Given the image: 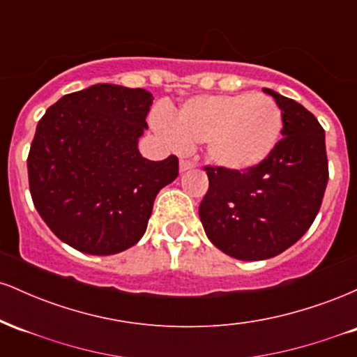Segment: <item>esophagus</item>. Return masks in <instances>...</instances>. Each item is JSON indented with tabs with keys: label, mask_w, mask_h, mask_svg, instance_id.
I'll return each instance as SVG.
<instances>
[{
	"label": "esophagus",
	"mask_w": 357,
	"mask_h": 357,
	"mask_svg": "<svg viewBox=\"0 0 357 357\" xmlns=\"http://www.w3.org/2000/svg\"><path fill=\"white\" fill-rule=\"evenodd\" d=\"M191 167H192V165L190 161H184V159L179 161V171H181V173H184V171H188V169H191Z\"/></svg>",
	"instance_id": "34e87169"
}]
</instances>
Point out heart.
<instances>
[{
	"label": "heart",
	"instance_id": "b5f03b06",
	"mask_svg": "<svg viewBox=\"0 0 357 357\" xmlns=\"http://www.w3.org/2000/svg\"><path fill=\"white\" fill-rule=\"evenodd\" d=\"M151 124L171 147L204 144L213 166L245 173L273 153L282 134V114L264 93L199 96L183 102L173 119L155 110Z\"/></svg>",
	"mask_w": 357,
	"mask_h": 357
}]
</instances>
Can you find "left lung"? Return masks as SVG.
Here are the masks:
<instances>
[{
    "instance_id": "1",
    "label": "left lung",
    "mask_w": 357,
    "mask_h": 357,
    "mask_svg": "<svg viewBox=\"0 0 357 357\" xmlns=\"http://www.w3.org/2000/svg\"><path fill=\"white\" fill-rule=\"evenodd\" d=\"M282 110V141L245 173L206 167L199 220L210 241L236 260H267L309 230L326 191V134L304 105L264 89Z\"/></svg>"
}]
</instances>
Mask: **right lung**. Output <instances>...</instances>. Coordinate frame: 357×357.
Wrapping results in <instances>:
<instances>
[{
	"mask_svg": "<svg viewBox=\"0 0 357 357\" xmlns=\"http://www.w3.org/2000/svg\"><path fill=\"white\" fill-rule=\"evenodd\" d=\"M153 93L96 84L45 112L28 154L36 211L63 243L114 255L146 233L158 192L178 178V158L149 161L139 137Z\"/></svg>",
	"mask_w": 357,
	"mask_h": 357,
	"instance_id": "1",
	"label": "right lung"
}]
</instances>
